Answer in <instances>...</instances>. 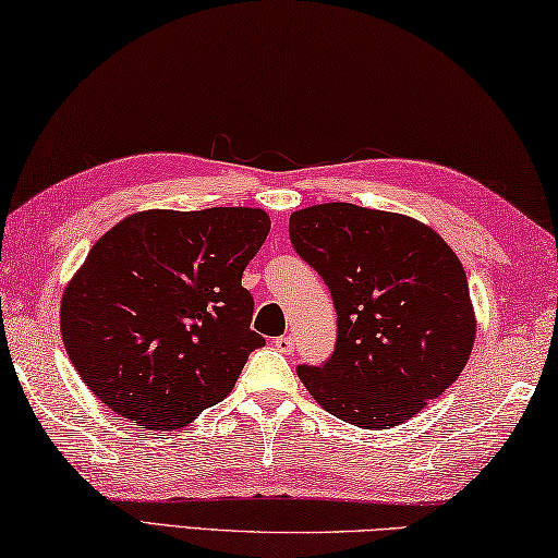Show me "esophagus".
<instances>
[{
	"mask_svg": "<svg viewBox=\"0 0 558 558\" xmlns=\"http://www.w3.org/2000/svg\"><path fill=\"white\" fill-rule=\"evenodd\" d=\"M272 347H276L280 353H292V351H295V339H292V337H278L276 341H272Z\"/></svg>",
	"mask_w": 558,
	"mask_h": 558,
	"instance_id": "1",
	"label": "esophagus"
}]
</instances>
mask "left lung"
I'll return each instance as SVG.
<instances>
[{
	"instance_id": "obj_1",
	"label": "left lung",
	"mask_w": 558,
	"mask_h": 558,
	"mask_svg": "<svg viewBox=\"0 0 558 558\" xmlns=\"http://www.w3.org/2000/svg\"><path fill=\"white\" fill-rule=\"evenodd\" d=\"M290 241L337 310V347L300 366L310 395L361 429H390L461 376L475 341L469 280L432 227L349 202L290 215Z\"/></svg>"
}]
</instances>
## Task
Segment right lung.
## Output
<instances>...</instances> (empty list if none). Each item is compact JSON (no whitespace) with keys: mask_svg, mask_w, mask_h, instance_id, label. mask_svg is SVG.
Segmentation results:
<instances>
[{"mask_svg":"<svg viewBox=\"0 0 558 558\" xmlns=\"http://www.w3.org/2000/svg\"><path fill=\"white\" fill-rule=\"evenodd\" d=\"M270 231L256 207L146 209L89 248L60 333L93 395L141 429H180L234 390L251 351L241 276Z\"/></svg>","mask_w":558,"mask_h":558,"instance_id":"obj_1","label":"right lung"}]
</instances>
